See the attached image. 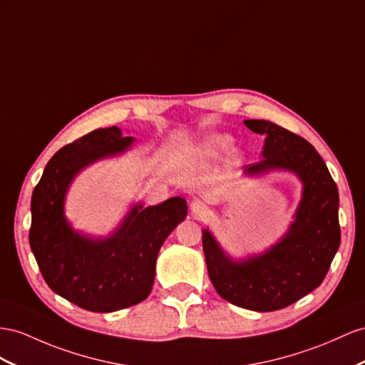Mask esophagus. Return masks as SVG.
<instances>
[{
    "label": "esophagus",
    "mask_w": 365,
    "mask_h": 365,
    "mask_svg": "<svg viewBox=\"0 0 365 365\" xmlns=\"http://www.w3.org/2000/svg\"><path fill=\"white\" fill-rule=\"evenodd\" d=\"M190 210L195 217H203L205 214H207V205H205L202 200H192L190 203Z\"/></svg>",
    "instance_id": "1"
}]
</instances>
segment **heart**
<instances>
[{
	"mask_svg": "<svg viewBox=\"0 0 365 365\" xmlns=\"http://www.w3.org/2000/svg\"><path fill=\"white\" fill-rule=\"evenodd\" d=\"M232 137L230 134H211L207 135L197 148V155L205 160H214L227 154L232 146Z\"/></svg>",
	"mask_w": 365,
	"mask_h": 365,
	"instance_id": "1",
	"label": "heart"
}]
</instances>
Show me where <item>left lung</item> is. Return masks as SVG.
Segmentation results:
<instances>
[{
  "instance_id": "8db88e82",
  "label": "left lung",
  "mask_w": 365,
  "mask_h": 365,
  "mask_svg": "<svg viewBox=\"0 0 365 365\" xmlns=\"http://www.w3.org/2000/svg\"><path fill=\"white\" fill-rule=\"evenodd\" d=\"M244 123L267 135L262 160L244 166V174L293 173L302 182V197L292 225L264 253L232 259L208 228L202 230L203 253L220 297L247 310L274 312L322 284L341 244L339 194L322 157L305 138L267 120Z\"/></svg>"
}]
</instances>
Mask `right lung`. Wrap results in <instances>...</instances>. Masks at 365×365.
I'll list each match as a JSON object with an SVG mask.
<instances>
[{
    "mask_svg": "<svg viewBox=\"0 0 365 365\" xmlns=\"http://www.w3.org/2000/svg\"><path fill=\"white\" fill-rule=\"evenodd\" d=\"M134 142L117 126L92 130L55 153L32 194L29 244L46 284L88 312L110 313L145 301L154 285L158 251L188 214L185 199L171 197L154 207L133 205L106 237L72 228L64 214L72 180Z\"/></svg>",
    "mask_w": 365,
    "mask_h": 365,
    "instance_id": "1",
    "label": "right lung"
}]
</instances>
